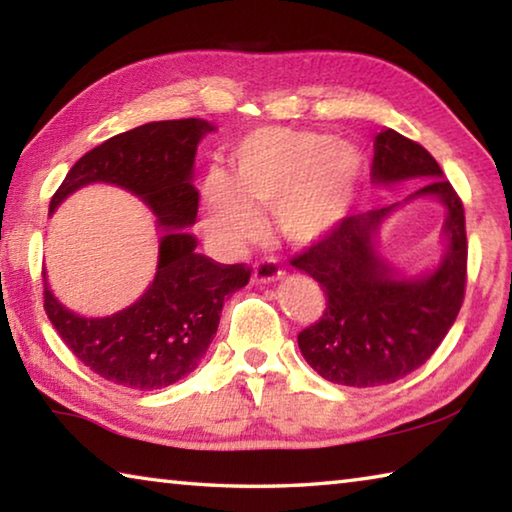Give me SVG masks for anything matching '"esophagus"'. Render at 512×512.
<instances>
[{"label":"esophagus","mask_w":512,"mask_h":512,"mask_svg":"<svg viewBox=\"0 0 512 512\" xmlns=\"http://www.w3.org/2000/svg\"><path fill=\"white\" fill-rule=\"evenodd\" d=\"M253 277H255V282H259V284H271L275 280H280L282 271H280V266H277L273 257H264L255 264Z\"/></svg>","instance_id":"obj_1"}]
</instances>
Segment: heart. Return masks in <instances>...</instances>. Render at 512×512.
I'll use <instances>...</instances> for the list:
<instances>
[{"label": "heart", "mask_w": 512, "mask_h": 512, "mask_svg": "<svg viewBox=\"0 0 512 512\" xmlns=\"http://www.w3.org/2000/svg\"><path fill=\"white\" fill-rule=\"evenodd\" d=\"M235 183L210 173L207 214L225 244H241L262 225L257 207L275 210L291 244L307 246L339 228L363 176L361 155L334 135L257 128L235 146Z\"/></svg>", "instance_id": "obj_1"}]
</instances>
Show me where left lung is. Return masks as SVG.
I'll use <instances>...</instances> for the list:
<instances>
[{
	"mask_svg": "<svg viewBox=\"0 0 512 512\" xmlns=\"http://www.w3.org/2000/svg\"><path fill=\"white\" fill-rule=\"evenodd\" d=\"M427 178L418 196L447 207V253L422 277H400L375 250L381 221L395 205L345 216L339 228L293 255L325 293V311L298 334L302 357L320 377L341 386H384L420 368L454 325L465 298V210L433 155L400 133L375 137L372 180L379 185Z\"/></svg>",
	"mask_w": 512,
	"mask_h": 512,
	"instance_id": "left-lung-1",
	"label": "left lung"
}]
</instances>
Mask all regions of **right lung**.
Wrapping results in <instances>:
<instances>
[{
    "instance_id": "obj_1",
    "label": "right lung",
    "mask_w": 512,
    "mask_h": 512,
    "mask_svg": "<svg viewBox=\"0 0 512 512\" xmlns=\"http://www.w3.org/2000/svg\"><path fill=\"white\" fill-rule=\"evenodd\" d=\"M214 131L203 119L151 121L110 137L74 164L51 196L49 212L90 183L140 196L162 228L158 271L144 296L106 318H83L60 305L45 280V311L60 339L99 377L133 391H158L189 375L219 327L223 302L246 287V264H219L196 253L185 230L196 221L192 185L196 146Z\"/></svg>"
}]
</instances>
